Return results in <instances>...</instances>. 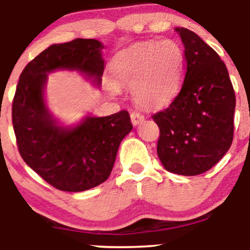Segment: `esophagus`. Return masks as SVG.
I'll return each mask as SVG.
<instances>
[{"mask_svg": "<svg viewBox=\"0 0 250 250\" xmlns=\"http://www.w3.org/2000/svg\"><path fill=\"white\" fill-rule=\"evenodd\" d=\"M144 116L141 115L140 112H132L130 113V120H132V123L134 125H139V123H141L144 121Z\"/></svg>", "mask_w": 250, "mask_h": 250, "instance_id": "esophagus-1", "label": "esophagus"}]
</instances>
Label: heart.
<instances>
[{
    "label": "heart",
    "instance_id": "obj_1",
    "mask_svg": "<svg viewBox=\"0 0 250 250\" xmlns=\"http://www.w3.org/2000/svg\"><path fill=\"white\" fill-rule=\"evenodd\" d=\"M185 55L174 40L144 41L118 53L111 64L112 82L132 89L144 109H162L178 94L184 78Z\"/></svg>",
    "mask_w": 250,
    "mask_h": 250
}]
</instances>
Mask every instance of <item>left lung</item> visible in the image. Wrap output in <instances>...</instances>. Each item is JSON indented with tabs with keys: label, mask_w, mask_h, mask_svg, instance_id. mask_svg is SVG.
Instances as JSON below:
<instances>
[{
	"label": "left lung",
	"mask_w": 250,
	"mask_h": 250,
	"mask_svg": "<svg viewBox=\"0 0 250 250\" xmlns=\"http://www.w3.org/2000/svg\"><path fill=\"white\" fill-rule=\"evenodd\" d=\"M185 48V80L172 104L155 113L163 167L198 175L225 156L233 140L236 97L226 65L195 32L176 27Z\"/></svg>",
	"instance_id": "left-lung-1"
}]
</instances>
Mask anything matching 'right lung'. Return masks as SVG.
<instances>
[{
    "label": "right lung",
    "mask_w": 250,
    "mask_h": 250,
    "mask_svg": "<svg viewBox=\"0 0 250 250\" xmlns=\"http://www.w3.org/2000/svg\"><path fill=\"white\" fill-rule=\"evenodd\" d=\"M103 48L93 39L52 44L19 77L12 104L18 150L25 163L58 190L81 192L104 183L121 141L133 128L125 110L106 117L88 116L74 128L60 127L44 104L47 74L54 70H78L100 84Z\"/></svg>",
    "instance_id": "right-lung-1"
}]
</instances>
